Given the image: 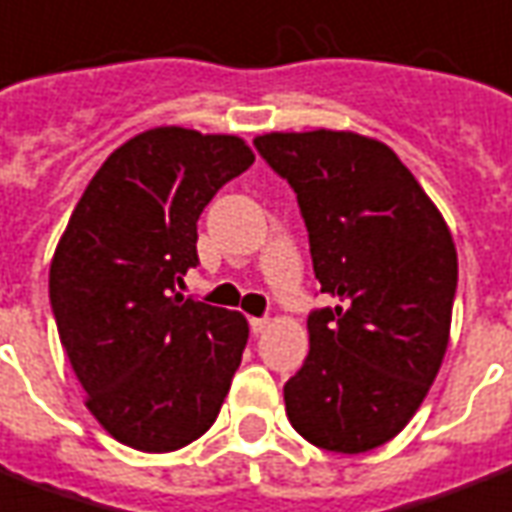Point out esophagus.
Instances as JSON below:
<instances>
[{
  "label": "esophagus",
  "instance_id": "obj_1",
  "mask_svg": "<svg viewBox=\"0 0 512 512\" xmlns=\"http://www.w3.org/2000/svg\"><path fill=\"white\" fill-rule=\"evenodd\" d=\"M249 327H252V333H255V335L265 333V330H268V319H265V317H252V319H249Z\"/></svg>",
  "mask_w": 512,
  "mask_h": 512
}]
</instances>
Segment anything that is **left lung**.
<instances>
[{
  "mask_svg": "<svg viewBox=\"0 0 512 512\" xmlns=\"http://www.w3.org/2000/svg\"><path fill=\"white\" fill-rule=\"evenodd\" d=\"M257 152L298 195L322 292L287 419L338 454L384 446L419 411L446 357L456 247L443 214L384 142L354 131L263 134Z\"/></svg>",
  "mask_w": 512,
  "mask_h": 512,
  "instance_id": "8db88e82",
  "label": "left lung"
}]
</instances>
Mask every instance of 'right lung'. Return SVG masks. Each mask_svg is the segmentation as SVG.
<instances>
[{
	"label": "right lung",
	"instance_id": "1",
	"mask_svg": "<svg viewBox=\"0 0 512 512\" xmlns=\"http://www.w3.org/2000/svg\"><path fill=\"white\" fill-rule=\"evenodd\" d=\"M255 163L239 136L163 126L109 155L50 263V306L85 405L109 435L166 454L212 427L247 346L239 311L182 298L198 217Z\"/></svg>",
	"mask_w": 512,
	"mask_h": 512
}]
</instances>
